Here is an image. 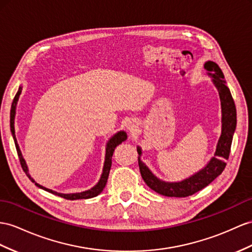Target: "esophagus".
Returning a JSON list of instances; mask_svg holds the SVG:
<instances>
[{
  "instance_id": "34e87169",
  "label": "esophagus",
  "mask_w": 252,
  "mask_h": 252,
  "mask_svg": "<svg viewBox=\"0 0 252 252\" xmlns=\"http://www.w3.org/2000/svg\"><path fill=\"white\" fill-rule=\"evenodd\" d=\"M136 127H137V125L135 124L134 121H128L127 124H126V128H127V130L130 131V132H132V133H133L134 131H136Z\"/></svg>"
}]
</instances>
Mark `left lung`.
<instances>
[{"label":"left lung","mask_w":252,"mask_h":252,"mask_svg":"<svg viewBox=\"0 0 252 252\" xmlns=\"http://www.w3.org/2000/svg\"><path fill=\"white\" fill-rule=\"evenodd\" d=\"M204 69L208 71V74L213 77V83L219 93V98L221 102V135L219 137L214 158L201 170L195 175L183 180L181 182H165L157 178L150 169L141 162V148L137 147L138 165L140 175L143 177L146 184L151 189L157 191L159 195L166 197H188L201 190L208 186L212 181L220 175L225 167V159L229 158L232 138L236 127V108L233 98L230 93V89L225 85L224 76L221 69L214 62H206Z\"/></svg>","instance_id":"obj_1"}]
</instances>
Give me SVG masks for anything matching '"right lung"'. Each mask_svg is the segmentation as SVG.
<instances>
[{"instance_id":"add662e5","label":"right lung","mask_w":252,"mask_h":252,"mask_svg":"<svg viewBox=\"0 0 252 252\" xmlns=\"http://www.w3.org/2000/svg\"><path fill=\"white\" fill-rule=\"evenodd\" d=\"M22 92V87L20 86L19 87L18 93L16 94L14 101H12V104H11V109H10V131L12 134V137H14L15 140V145H16V149L18 152V157L19 159H20V164L22 166V169L23 171L27 173V176L30 178V180L33 183H35V185H37L38 188L47 190L49 192H52L56 196H60L62 198H64L67 200H77V199H89V198H94L95 196H98L99 193H101V191L103 190V189L105 188L106 182H107V179H108V175H109V170H111V166H112V157H113V153L115 151V148L117 147L118 145H120L122 141H125L126 139V133L125 131H120L118 133H116L114 136L107 141L106 144V152H105V162H104V166H103V172L101 175V178L99 180V182L96 183L93 189H90L88 190L85 191H82V192H74V193H61V192H57L54 191L52 189H49L47 188H43L42 185L38 184L35 182V180L30 176L29 173V168H28V165L25 163V159L22 157V153L20 151V148H19V145L17 143V138H16V134H15V116H16V107H17V102L19 100V95L21 94Z\"/></svg>"}]
</instances>
